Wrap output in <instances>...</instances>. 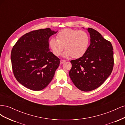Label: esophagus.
<instances>
[{
  "label": "esophagus",
  "instance_id": "esophagus-1",
  "mask_svg": "<svg viewBox=\"0 0 125 125\" xmlns=\"http://www.w3.org/2000/svg\"><path fill=\"white\" fill-rule=\"evenodd\" d=\"M65 62H66V61L65 60H62H62H60V63H64Z\"/></svg>",
  "mask_w": 125,
  "mask_h": 125
}]
</instances>
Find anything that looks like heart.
<instances>
[{
    "mask_svg": "<svg viewBox=\"0 0 125 125\" xmlns=\"http://www.w3.org/2000/svg\"><path fill=\"white\" fill-rule=\"evenodd\" d=\"M57 40L52 39L49 45L53 54L58 57L61 55L63 47L66 51L63 56L79 58L83 56L88 50L90 37L83 31L65 29L60 31L56 36Z\"/></svg>",
    "mask_w": 125,
    "mask_h": 125,
    "instance_id": "obj_1",
    "label": "heart"
}]
</instances>
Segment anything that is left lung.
Here are the masks:
<instances>
[{"mask_svg":"<svg viewBox=\"0 0 125 125\" xmlns=\"http://www.w3.org/2000/svg\"><path fill=\"white\" fill-rule=\"evenodd\" d=\"M91 43L81 57L72 60L69 76L75 86L88 92L99 88L111 74L114 67V52L110 42L92 28H88Z\"/></svg>","mask_w":125,"mask_h":125,"instance_id":"1","label":"left lung"}]
</instances>
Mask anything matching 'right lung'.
<instances>
[{"mask_svg": "<svg viewBox=\"0 0 125 125\" xmlns=\"http://www.w3.org/2000/svg\"><path fill=\"white\" fill-rule=\"evenodd\" d=\"M56 32L50 28L26 33L11 50L13 73L17 80L26 88L40 91L53 78L60 59L49 49L48 39Z\"/></svg>", "mask_w": 125, "mask_h": 125, "instance_id": "add662e5", "label": "right lung"}]
</instances>
